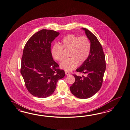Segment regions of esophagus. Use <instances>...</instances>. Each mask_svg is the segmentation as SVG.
<instances>
[{"label":"esophagus","instance_id":"esophagus-1","mask_svg":"<svg viewBox=\"0 0 130 130\" xmlns=\"http://www.w3.org/2000/svg\"><path fill=\"white\" fill-rule=\"evenodd\" d=\"M65 73H66V74L67 75H70V73H69L68 72H67V71H65Z\"/></svg>","mask_w":130,"mask_h":130}]
</instances>
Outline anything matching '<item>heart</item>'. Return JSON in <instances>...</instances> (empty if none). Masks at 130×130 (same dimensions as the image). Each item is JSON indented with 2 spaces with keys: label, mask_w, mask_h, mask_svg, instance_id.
Listing matches in <instances>:
<instances>
[{
  "label": "heart",
  "mask_w": 130,
  "mask_h": 130,
  "mask_svg": "<svg viewBox=\"0 0 130 130\" xmlns=\"http://www.w3.org/2000/svg\"><path fill=\"white\" fill-rule=\"evenodd\" d=\"M63 48L69 50L68 57L60 64V68L66 71H71L76 67L78 63L81 64L87 59L90 55L91 45L89 39L86 36L79 37L69 34L61 41V46L55 45L51 50L55 60L62 61L64 57Z\"/></svg>",
  "instance_id": "obj_1"
}]
</instances>
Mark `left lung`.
<instances>
[{
    "label": "left lung",
    "instance_id": "8db88e82",
    "mask_svg": "<svg viewBox=\"0 0 130 130\" xmlns=\"http://www.w3.org/2000/svg\"><path fill=\"white\" fill-rule=\"evenodd\" d=\"M82 29L90 40V51L87 59L76 70L85 76L73 74L75 80L70 89L74 96L85 99L93 96L100 90L106 70V61L102 47L96 37L86 28Z\"/></svg>",
    "mask_w": 130,
    "mask_h": 130
}]
</instances>
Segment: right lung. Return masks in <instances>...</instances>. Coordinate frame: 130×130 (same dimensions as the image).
<instances>
[{"instance_id":"add662e5","label":"right lung","mask_w":130,"mask_h":130,"mask_svg":"<svg viewBox=\"0 0 130 130\" xmlns=\"http://www.w3.org/2000/svg\"><path fill=\"white\" fill-rule=\"evenodd\" d=\"M59 34L53 30H40L30 38L24 47L21 73L27 89L34 96H50L58 80L65 75L51 52V43Z\"/></svg>"}]
</instances>
